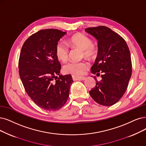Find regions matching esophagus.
Masks as SVG:
<instances>
[{
    "instance_id": "esophagus-1",
    "label": "esophagus",
    "mask_w": 146,
    "mask_h": 146,
    "mask_svg": "<svg viewBox=\"0 0 146 146\" xmlns=\"http://www.w3.org/2000/svg\"><path fill=\"white\" fill-rule=\"evenodd\" d=\"M72 78L74 80H84L85 79V78L84 76H78L76 75H72Z\"/></svg>"
}]
</instances>
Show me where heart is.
<instances>
[{
	"label": "heart",
	"instance_id": "1",
	"mask_svg": "<svg viewBox=\"0 0 146 146\" xmlns=\"http://www.w3.org/2000/svg\"><path fill=\"white\" fill-rule=\"evenodd\" d=\"M67 44L69 46L76 47L83 50L84 55L88 58L93 56L96 52L92 41L89 37L82 34H77L72 36L68 40ZM68 47L66 43L62 41L58 43L56 46V55L59 60L66 61L68 57ZM88 67L89 64L87 61H71L64 65L63 71L65 73L80 75Z\"/></svg>",
	"mask_w": 146,
	"mask_h": 146
}]
</instances>
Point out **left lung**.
I'll use <instances>...</instances> for the list:
<instances>
[{
	"label": "left lung",
	"mask_w": 146,
	"mask_h": 146,
	"mask_svg": "<svg viewBox=\"0 0 146 146\" xmlns=\"http://www.w3.org/2000/svg\"><path fill=\"white\" fill-rule=\"evenodd\" d=\"M85 31L98 40V53L91 72L100 76L90 91L94 101L105 106L116 104L126 92L132 74L131 53L125 40L108 27L100 26Z\"/></svg>",
	"instance_id": "8db88e82"
}]
</instances>
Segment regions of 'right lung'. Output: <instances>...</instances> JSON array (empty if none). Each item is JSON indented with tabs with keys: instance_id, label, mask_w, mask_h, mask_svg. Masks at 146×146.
Returning a JSON list of instances; mask_svg holds the SVG:
<instances>
[{
	"instance_id": "right-lung-1",
	"label": "right lung",
	"mask_w": 146,
	"mask_h": 146,
	"mask_svg": "<svg viewBox=\"0 0 146 146\" xmlns=\"http://www.w3.org/2000/svg\"><path fill=\"white\" fill-rule=\"evenodd\" d=\"M66 34L58 29L40 30L30 36L21 49L19 61L21 80L31 99L44 110L62 108L73 82L70 74H60L61 66L56 55L58 42Z\"/></svg>"
}]
</instances>
